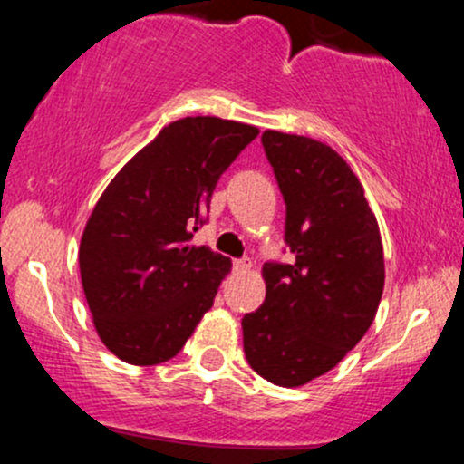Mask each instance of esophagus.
<instances>
[{
	"mask_svg": "<svg viewBox=\"0 0 464 464\" xmlns=\"http://www.w3.org/2000/svg\"><path fill=\"white\" fill-rule=\"evenodd\" d=\"M250 259H236V262H233V268H236V273H248L250 270Z\"/></svg>",
	"mask_w": 464,
	"mask_h": 464,
	"instance_id": "1",
	"label": "esophagus"
}]
</instances>
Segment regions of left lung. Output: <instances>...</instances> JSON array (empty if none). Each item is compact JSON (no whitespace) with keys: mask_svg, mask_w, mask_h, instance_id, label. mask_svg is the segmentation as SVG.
Returning <instances> with one entry per match:
<instances>
[{"mask_svg":"<svg viewBox=\"0 0 464 464\" xmlns=\"http://www.w3.org/2000/svg\"><path fill=\"white\" fill-rule=\"evenodd\" d=\"M285 200L292 264H266V301L242 318L257 375L296 388L332 371L369 332L384 292L380 225L353 169L327 143L266 130Z\"/></svg>","mask_w":464,"mask_h":464,"instance_id":"left-lung-1","label":"left lung"}]
</instances>
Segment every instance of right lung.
Masks as SVG:
<instances>
[{"label": "right lung", "mask_w": 464, "mask_h": 464, "mask_svg": "<svg viewBox=\"0 0 464 464\" xmlns=\"http://www.w3.org/2000/svg\"><path fill=\"white\" fill-rule=\"evenodd\" d=\"M259 135L222 117L163 126L95 202L80 239L82 290L95 332L135 366L174 358L211 310L231 259L191 246L222 172Z\"/></svg>", "instance_id": "1"}]
</instances>
